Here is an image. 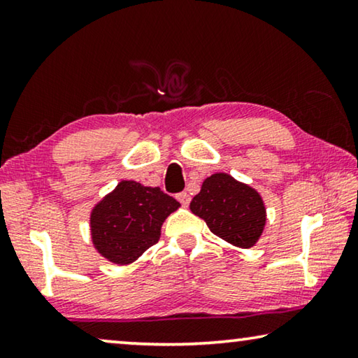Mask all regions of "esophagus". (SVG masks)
Listing matches in <instances>:
<instances>
[{"label": "esophagus", "mask_w": 358, "mask_h": 358, "mask_svg": "<svg viewBox=\"0 0 358 358\" xmlns=\"http://www.w3.org/2000/svg\"><path fill=\"white\" fill-rule=\"evenodd\" d=\"M177 199H178V202L181 203V206L188 207L189 206V201H191V196L188 194V192H180V194H177Z\"/></svg>", "instance_id": "1"}]
</instances>
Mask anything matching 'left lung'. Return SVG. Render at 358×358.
<instances>
[{"mask_svg": "<svg viewBox=\"0 0 358 358\" xmlns=\"http://www.w3.org/2000/svg\"><path fill=\"white\" fill-rule=\"evenodd\" d=\"M189 208L215 236L239 248L253 247L266 226V206L259 192L224 172L202 181Z\"/></svg>", "mask_w": 358, "mask_h": 358, "instance_id": "1", "label": "left lung"}]
</instances>
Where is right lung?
I'll use <instances>...</instances> for the list:
<instances>
[{"mask_svg": "<svg viewBox=\"0 0 358 358\" xmlns=\"http://www.w3.org/2000/svg\"><path fill=\"white\" fill-rule=\"evenodd\" d=\"M180 202L159 188L122 180L90 210V239L106 261L127 266L161 237L162 223Z\"/></svg>", "mask_w": 358, "mask_h": 358, "instance_id": "right-lung-1", "label": "right lung"}]
</instances>
